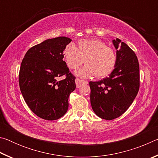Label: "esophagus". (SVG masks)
<instances>
[{"label": "esophagus", "instance_id": "1", "mask_svg": "<svg viewBox=\"0 0 158 158\" xmlns=\"http://www.w3.org/2000/svg\"><path fill=\"white\" fill-rule=\"evenodd\" d=\"M75 83H76V85H77V88H79L80 86V85H81L82 83H85V84H88V81H83V80L80 79L79 78H76L75 79Z\"/></svg>", "mask_w": 158, "mask_h": 158}]
</instances>
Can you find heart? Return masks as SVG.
Wrapping results in <instances>:
<instances>
[{
	"label": "heart",
	"mask_w": 158,
	"mask_h": 158,
	"mask_svg": "<svg viewBox=\"0 0 158 158\" xmlns=\"http://www.w3.org/2000/svg\"><path fill=\"white\" fill-rule=\"evenodd\" d=\"M63 56L67 65L72 69L85 61L86 65L75 72L76 75L84 79L95 74L97 78H105L113 72L117 62L115 51L98 39L81 40L77 48L74 43H69L64 49Z\"/></svg>",
	"instance_id": "1"
}]
</instances>
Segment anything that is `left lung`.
<instances>
[{"label":"left lung","instance_id":"obj_1","mask_svg":"<svg viewBox=\"0 0 158 158\" xmlns=\"http://www.w3.org/2000/svg\"><path fill=\"white\" fill-rule=\"evenodd\" d=\"M113 44L117 50L113 72L100 81L89 82L93 110L105 120L124 114L139 89V65L135 53L121 40H114Z\"/></svg>","mask_w":158,"mask_h":158}]
</instances>
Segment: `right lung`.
Wrapping results in <instances>:
<instances>
[{"label": "right lung", "instance_id": "add662e5", "mask_svg": "<svg viewBox=\"0 0 158 158\" xmlns=\"http://www.w3.org/2000/svg\"><path fill=\"white\" fill-rule=\"evenodd\" d=\"M72 40L48 39L28 50L21 64L19 84L31 110L47 121L60 118L68 111V98L76 89L75 77L63 61V51ZM63 75L66 78L59 81Z\"/></svg>", "mask_w": 158, "mask_h": 158}]
</instances>
